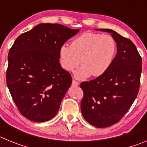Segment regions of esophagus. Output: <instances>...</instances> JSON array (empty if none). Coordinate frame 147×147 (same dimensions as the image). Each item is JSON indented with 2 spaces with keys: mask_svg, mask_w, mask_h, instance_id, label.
<instances>
[{
  "mask_svg": "<svg viewBox=\"0 0 147 147\" xmlns=\"http://www.w3.org/2000/svg\"><path fill=\"white\" fill-rule=\"evenodd\" d=\"M72 85H74V86H77V85H79V82H78L77 81H76V80H73L72 81Z\"/></svg>",
  "mask_w": 147,
  "mask_h": 147,
  "instance_id": "esophagus-1",
  "label": "esophagus"
}]
</instances>
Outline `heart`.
<instances>
[{
  "label": "heart",
  "instance_id": "obj_1",
  "mask_svg": "<svg viewBox=\"0 0 147 147\" xmlns=\"http://www.w3.org/2000/svg\"><path fill=\"white\" fill-rule=\"evenodd\" d=\"M116 43L110 35L87 32L72 40L71 45H61L59 62L62 68L71 71L80 64L82 65L75 72L77 79L84 80L90 75L104 74L113 61Z\"/></svg>",
  "mask_w": 147,
  "mask_h": 147
}]
</instances>
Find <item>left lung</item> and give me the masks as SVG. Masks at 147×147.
Wrapping results in <instances>:
<instances>
[{
    "label": "left lung",
    "instance_id": "obj_1",
    "mask_svg": "<svg viewBox=\"0 0 147 147\" xmlns=\"http://www.w3.org/2000/svg\"><path fill=\"white\" fill-rule=\"evenodd\" d=\"M111 34L117 45L112 64L104 74L80 87L83 117L98 128L116 124L127 113L137 96L140 87L142 59L129 39L111 29H98Z\"/></svg>",
    "mask_w": 147,
    "mask_h": 147
}]
</instances>
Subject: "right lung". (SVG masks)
I'll return each instance as SVG.
<instances>
[{
    "label": "right lung",
    "instance_id": "obj_1",
    "mask_svg": "<svg viewBox=\"0 0 147 147\" xmlns=\"http://www.w3.org/2000/svg\"><path fill=\"white\" fill-rule=\"evenodd\" d=\"M78 32L41 23L20 34L10 49L6 84L18 110L30 121H46L57 113L72 82L59 63V48Z\"/></svg>",
    "mask_w": 147,
    "mask_h": 147
}]
</instances>
